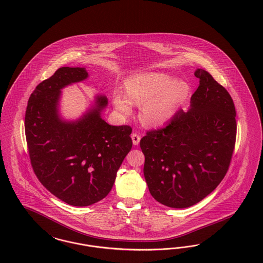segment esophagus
Here are the masks:
<instances>
[{
  "label": "esophagus",
  "mask_w": 263,
  "mask_h": 263,
  "mask_svg": "<svg viewBox=\"0 0 263 263\" xmlns=\"http://www.w3.org/2000/svg\"><path fill=\"white\" fill-rule=\"evenodd\" d=\"M132 141H133V145H138L140 143V140H141V136L137 133H133L132 134Z\"/></svg>",
  "instance_id": "1"
}]
</instances>
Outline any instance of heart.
Listing matches in <instances>:
<instances>
[{
  "mask_svg": "<svg viewBox=\"0 0 263 263\" xmlns=\"http://www.w3.org/2000/svg\"><path fill=\"white\" fill-rule=\"evenodd\" d=\"M187 90L185 82H173L168 74L138 73L125 81V94L121 91L115 93L114 105L125 117L132 114L133 104L142 105V120L147 125H157L172 117Z\"/></svg>",
  "mask_w": 263,
  "mask_h": 263,
  "instance_id": "b5f03b06",
  "label": "heart"
}]
</instances>
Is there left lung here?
<instances>
[{
    "label": "left lung",
    "instance_id": "8db88e82",
    "mask_svg": "<svg viewBox=\"0 0 263 263\" xmlns=\"http://www.w3.org/2000/svg\"><path fill=\"white\" fill-rule=\"evenodd\" d=\"M199 86L191 109L140 141L144 175L154 199L182 209L204 199L227 175L236 142V110L228 91L210 72H194Z\"/></svg>",
    "mask_w": 263,
    "mask_h": 263
}]
</instances>
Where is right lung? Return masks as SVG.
I'll return each instance as SVG.
<instances>
[{
    "mask_svg": "<svg viewBox=\"0 0 263 263\" xmlns=\"http://www.w3.org/2000/svg\"><path fill=\"white\" fill-rule=\"evenodd\" d=\"M88 77L84 68H59L36 85L28 101L25 135L36 178L65 203L84 207L105 198L132 147L129 125L112 126L101 118L108 99L74 122L58 115L61 89Z\"/></svg>",
    "mask_w": 263,
    "mask_h": 263,
    "instance_id": "obj_1",
    "label": "right lung"
}]
</instances>
